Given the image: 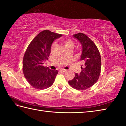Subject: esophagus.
<instances>
[{"label": "esophagus", "mask_w": 126, "mask_h": 126, "mask_svg": "<svg viewBox=\"0 0 126 126\" xmlns=\"http://www.w3.org/2000/svg\"><path fill=\"white\" fill-rule=\"evenodd\" d=\"M60 71L61 73H64V72H66V71L65 70H61Z\"/></svg>", "instance_id": "34e87169"}]
</instances>
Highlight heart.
Wrapping results in <instances>:
<instances>
[{
  "instance_id": "b5f03b06",
  "label": "heart",
  "mask_w": 126,
  "mask_h": 126,
  "mask_svg": "<svg viewBox=\"0 0 126 126\" xmlns=\"http://www.w3.org/2000/svg\"><path fill=\"white\" fill-rule=\"evenodd\" d=\"M60 43L63 47L65 48V49H72L74 45L73 41L70 38H63L60 40ZM54 46V44H53L52 46V49H53Z\"/></svg>"
}]
</instances>
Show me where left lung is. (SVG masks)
I'll return each mask as SVG.
<instances>
[{
  "label": "left lung",
  "mask_w": 126,
  "mask_h": 126,
  "mask_svg": "<svg viewBox=\"0 0 126 126\" xmlns=\"http://www.w3.org/2000/svg\"><path fill=\"white\" fill-rule=\"evenodd\" d=\"M82 47L80 60L82 63L80 74L76 73L68 84L77 90L90 88L98 80L101 73V58L97 46L86 35L81 32L73 35Z\"/></svg>",
  "instance_id": "obj_1"
}]
</instances>
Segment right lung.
Listing matches in <instances>:
<instances>
[{
    "mask_svg": "<svg viewBox=\"0 0 126 126\" xmlns=\"http://www.w3.org/2000/svg\"><path fill=\"white\" fill-rule=\"evenodd\" d=\"M62 36L61 34L48 30L40 32L28 46L23 60V72L30 85L37 89L43 90L53 85L57 70H51L43 66L48 60L54 41Z\"/></svg>",
    "mask_w": 126,
    "mask_h": 126,
    "instance_id": "1",
    "label": "right lung"
}]
</instances>
